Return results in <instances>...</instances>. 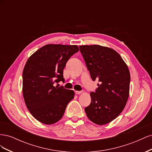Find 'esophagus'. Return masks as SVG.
<instances>
[{
    "label": "esophagus",
    "instance_id": "esophagus-1",
    "mask_svg": "<svg viewBox=\"0 0 152 152\" xmlns=\"http://www.w3.org/2000/svg\"><path fill=\"white\" fill-rule=\"evenodd\" d=\"M75 93L76 94H80L82 93V91H75Z\"/></svg>",
    "mask_w": 152,
    "mask_h": 152
}]
</instances>
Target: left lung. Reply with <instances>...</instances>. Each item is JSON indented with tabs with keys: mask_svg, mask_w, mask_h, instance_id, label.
<instances>
[{
	"mask_svg": "<svg viewBox=\"0 0 152 152\" xmlns=\"http://www.w3.org/2000/svg\"><path fill=\"white\" fill-rule=\"evenodd\" d=\"M93 80L99 84L91 92V102L85 108L89 120L102 126L116 118L125 108L129 95L130 72L114 49L99 45L79 46Z\"/></svg>",
	"mask_w": 152,
	"mask_h": 152,
	"instance_id": "left-lung-1",
	"label": "left lung"
}]
</instances>
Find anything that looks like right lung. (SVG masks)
I'll use <instances>...</instances> for the list:
<instances>
[{
    "label": "right lung",
    "mask_w": 152,
    "mask_h": 152,
    "mask_svg": "<svg viewBox=\"0 0 152 152\" xmlns=\"http://www.w3.org/2000/svg\"><path fill=\"white\" fill-rule=\"evenodd\" d=\"M77 45L47 44L31 54L23 72V96L27 108L35 119L50 125L63 117L75 93L55 82L65 81L63 69Z\"/></svg>",
    "instance_id": "obj_1"
}]
</instances>
